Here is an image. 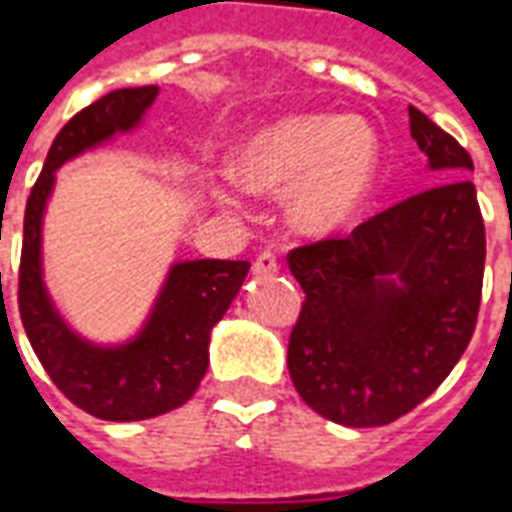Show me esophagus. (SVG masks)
<instances>
[{
  "label": "esophagus",
  "mask_w": 512,
  "mask_h": 512,
  "mask_svg": "<svg viewBox=\"0 0 512 512\" xmlns=\"http://www.w3.org/2000/svg\"><path fill=\"white\" fill-rule=\"evenodd\" d=\"M279 268H282L279 257H276L274 252H263V255L255 260L252 271H255V276H274V274H279Z\"/></svg>",
  "instance_id": "1"
}]
</instances>
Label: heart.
<instances>
[{"label":"heart","instance_id":"b5f03b06","mask_svg":"<svg viewBox=\"0 0 512 512\" xmlns=\"http://www.w3.org/2000/svg\"><path fill=\"white\" fill-rule=\"evenodd\" d=\"M380 138L361 116L295 113L268 124L238 146V181L252 192L287 189V219L309 236H331L358 217L380 173ZM222 203H236L238 187H217Z\"/></svg>","mask_w":512,"mask_h":512}]
</instances>
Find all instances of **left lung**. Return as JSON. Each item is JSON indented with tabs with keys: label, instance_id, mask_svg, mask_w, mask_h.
<instances>
[{
	"label": "left lung",
	"instance_id": "8db88e82",
	"mask_svg": "<svg viewBox=\"0 0 512 512\" xmlns=\"http://www.w3.org/2000/svg\"><path fill=\"white\" fill-rule=\"evenodd\" d=\"M410 132L445 181L347 238L287 255L306 293L287 344L295 391L352 429L393 423L429 399L478 323L486 227L467 179L472 157L412 105Z\"/></svg>",
	"mask_w": 512,
	"mask_h": 512
}]
</instances>
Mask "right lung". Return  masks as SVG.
<instances>
[{
    "label": "right lung",
    "instance_id": "obj_1",
    "mask_svg": "<svg viewBox=\"0 0 512 512\" xmlns=\"http://www.w3.org/2000/svg\"><path fill=\"white\" fill-rule=\"evenodd\" d=\"M157 94V86L116 89L75 113L51 143L24 214L18 312L32 350L75 407L121 423L157 418L192 399L208 369L211 328L249 274L246 260L173 263L143 328L121 344L83 339L51 301L43 279V217L56 170L113 135L135 130Z\"/></svg>",
    "mask_w": 512,
    "mask_h": 512
}]
</instances>
